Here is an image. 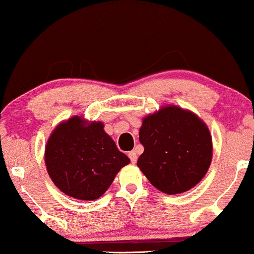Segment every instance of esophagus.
Returning a JSON list of instances; mask_svg holds the SVG:
<instances>
[{"label": "esophagus", "mask_w": 254, "mask_h": 254, "mask_svg": "<svg viewBox=\"0 0 254 254\" xmlns=\"http://www.w3.org/2000/svg\"><path fill=\"white\" fill-rule=\"evenodd\" d=\"M128 157H130V161L131 163H137V160H138V156H137V153H135L134 150H132L128 153Z\"/></svg>", "instance_id": "34e87169"}]
</instances>
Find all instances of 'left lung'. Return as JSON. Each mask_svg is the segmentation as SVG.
Here are the masks:
<instances>
[{
    "mask_svg": "<svg viewBox=\"0 0 254 254\" xmlns=\"http://www.w3.org/2000/svg\"><path fill=\"white\" fill-rule=\"evenodd\" d=\"M139 140L143 153L137 165L165 194H180L196 186L211 164L209 128L195 114L177 106L143 119Z\"/></svg>",
    "mask_w": 254,
    "mask_h": 254,
    "instance_id": "1",
    "label": "left lung"
}]
</instances>
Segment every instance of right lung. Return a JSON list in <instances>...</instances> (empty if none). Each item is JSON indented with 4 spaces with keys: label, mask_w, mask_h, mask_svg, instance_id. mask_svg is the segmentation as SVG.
I'll return each instance as SVG.
<instances>
[{
    "label": "right lung",
    "mask_w": 254,
    "mask_h": 254,
    "mask_svg": "<svg viewBox=\"0 0 254 254\" xmlns=\"http://www.w3.org/2000/svg\"><path fill=\"white\" fill-rule=\"evenodd\" d=\"M128 162L103 123H84L78 116L59 124L45 147L49 176L60 190L77 199L99 198Z\"/></svg>",
    "instance_id": "1"
}]
</instances>
